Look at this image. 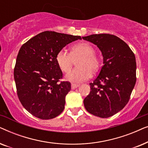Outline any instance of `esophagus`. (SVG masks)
Instances as JSON below:
<instances>
[{"label":"esophagus","mask_w":148,"mask_h":148,"mask_svg":"<svg viewBox=\"0 0 148 148\" xmlns=\"http://www.w3.org/2000/svg\"><path fill=\"white\" fill-rule=\"evenodd\" d=\"M79 86V84H71V89L72 90H74V89H75L77 88V87Z\"/></svg>","instance_id":"obj_1"}]
</instances>
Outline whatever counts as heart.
Returning <instances> with one entry per match:
<instances>
[{
  "label": "heart",
  "mask_w": 148,
  "mask_h": 148,
  "mask_svg": "<svg viewBox=\"0 0 148 148\" xmlns=\"http://www.w3.org/2000/svg\"><path fill=\"white\" fill-rule=\"evenodd\" d=\"M94 48L87 42L75 44L71 48L70 53L60 50L56 55V64L62 72L67 73L73 65L74 61L77 67L66 75V79L79 84L88 79L92 73L98 72L101 67L100 58L95 54Z\"/></svg>",
  "instance_id": "1"
}]
</instances>
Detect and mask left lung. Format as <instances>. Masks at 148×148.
<instances>
[{
	"mask_svg": "<svg viewBox=\"0 0 148 148\" xmlns=\"http://www.w3.org/2000/svg\"><path fill=\"white\" fill-rule=\"evenodd\" d=\"M82 38L97 45L104 61L99 75L90 84L91 90L84 99V106L94 116L108 118L122 110L130 99L136 82L135 54L123 40L112 34Z\"/></svg>",
	"mask_w": 148,
	"mask_h": 148,
	"instance_id": "1",
	"label": "left lung"
}]
</instances>
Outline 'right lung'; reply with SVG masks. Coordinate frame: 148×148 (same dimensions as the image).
I'll return each mask as SVG.
<instances>
[{"label": "right lung", "instance_id": "right-lung-1", "mask_svg": "<svg viewBox=\"0 0 148 148\" xmlns=\"http://www.w3.org/2000/svg\"><path fill=\"white\" fill-rule=\"evenodd\" d=\"M77 40H82L81 36L46 31L20 48L14 68L17 94L23 106L34 116L48 120L63 111L71 83L60 82L62 73L55 58L66 44Z\"/></svg>", "mask_w": 148, "mask_h": 148}]
</instances>
